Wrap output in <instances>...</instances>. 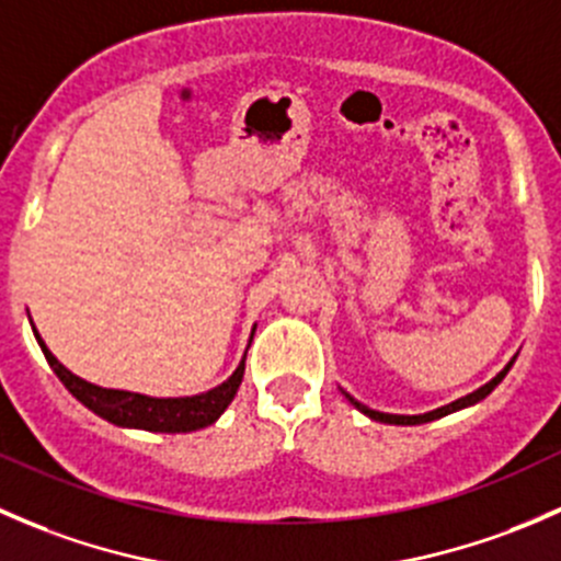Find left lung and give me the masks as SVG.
<instances>
[{
	"mask_svg": "<svg viewBox=\"0 0 561 561\" xmlns=\"http://www.w3.org/2000/svg\"><path fill=\"white\" fill-rule=\"evenodd\" d=\"M511 366H513V360H511V364L505 366V369L500 371V375L494 377V380H491V382H485L483 388H478V390H474V393L463 396V399L454 401V404H448V407H439V410H434V412H426V415H388V412H377V410H369V407H366V404H360V401H355L353 396H350V393H344V396H347V399L353 401V404L358 407V410L364 412V415H369L371 421H380V423H396V426H417V423L437 421V417L448 415V412H456V410H461V407H469V404H474V401L485 399V396H489L491 390H494L496 386H500V382H502V377H505L507 371H511Z\"/></svg>",
	"mask_w": 561,
	"mask_h": 561,
	"instance_id": "left-lung-1",
	"label": "left lung"
}]
</instances>
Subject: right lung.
I'll list each match as a JSON object with an SVG mask.
<instances>
[{
	"label": "right lung",
	"mask_w": 561,
	"mask_h": 561,
	"mask_svg": "<svg viewBox=\"0 0 561 561\" xmlns=\"http://www.w3.org/2000/svg\"><path fill=\"white\" fill-rule=\"evenodd\" d=\"M37 344L43 347L45 360H48L50 369L56 371L65 388L76 396L81 404H87L89 410L98 412L105 421L116 423V426H129V428H146V432H195V428L208 426V423L217 421L225 412V407L233 401L236 390L241 386V377H244V360L239 364V369L230 375V380H225L222 386L208 390L201 396H186V399H151V396L129 393V390H111L92 386V382L81 380L72 371H67L59 360L50 355V350L45 347V342L35 331Z\"/></svg>",
	"instance_id": "obj_1"
}]
</instances>
